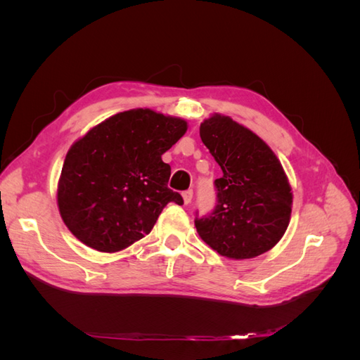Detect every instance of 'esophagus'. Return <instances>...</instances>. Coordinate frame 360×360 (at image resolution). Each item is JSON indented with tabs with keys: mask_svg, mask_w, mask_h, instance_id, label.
Returning a JSON list of instances; mask_svg holds the SVG:
<instances>
[{
	"mask_svg": "<svg viewBox=\"0 0 360 360\" xmlns=\"http://www.w3.org/2000/svg\"><path fill=\"white\" fill-rule=\"evenodd\" d=\"M192 197H193V191H192V189L184 191V192H183V201H184V204H191Z\"/></svg>",
	"mask_w": 360,
	"mask_h": 360,
	"instance_id": "esophagus-1",
	"label": "esophagus"
}]
</instances>
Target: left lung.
<instances>
[{
    "label": "left lung",
    "mask_w": 360,
    "mask_h": 360,
    "mask_svg": "<svg viewBox=\"0 0 360 360\" xmlns=\"http://www.w3.org/2000/svg\"><path fill=\"white\" fill-rule=\"evenodd\" d=\"M200 136L222 169L214 180L213 212L195 217L200 237L226 258L267 252L284 236L291 216L292 193L279 159L252 130L225 115L204 120Z\"/></svg>",
    "instance_id": "8db88e82"
}]
</instances>
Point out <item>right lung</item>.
<instances>
[{
    "instance_id": "right-lung-1",
    "label": "right lung",
    "mask_w": 360,
    "mask_h": 360,
    "mask_svg": "<svg viewBox=\"0 0 360 360\" xmlns=\"http://www.w3.org/2000/svg\"><path fill=\"white\" fill-rule=\"evenodd\" d=\"M181 118L151 110L110 117L68 151L58 181L60 214L70 233L101 252H118L155 226L168 202L171 167L162 155L186 134Z\"/></svg>"
}]
</instances>
